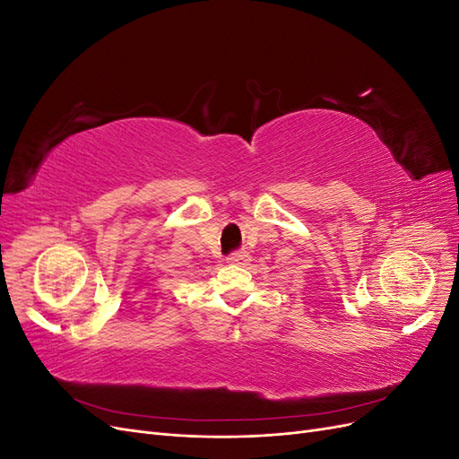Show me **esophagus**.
Listing matches in <instances>:
<instances>
[{"mask_svg": "<svg viewBox=\"0 0 459 459\" xmlns=\"http://www.w3.org/2000/svg\"><path fill=\"white\" fill-rule=\"evenodd\" d=\"M228 262L235 264V266H247V264L251 262V256H248V253H245V251H238V253H231L228 256Z\"/></svg>", "mask_w": 459, "mask_h": 459, "instance_id": "1", "label": "esophagus"}]
</instances>
